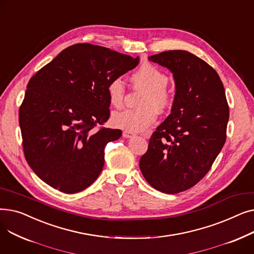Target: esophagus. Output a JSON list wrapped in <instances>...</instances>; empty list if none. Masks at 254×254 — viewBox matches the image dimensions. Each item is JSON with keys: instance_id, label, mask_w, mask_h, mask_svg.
Listing matches in <instances>:
<instances>
[{"instance_id": "34e87169", "label": "esophagus", "mask_w": 254, "mask_h": 254, "mask_svg": "<svg viewBox=\"0 0 254 254\" xmlns=\"http://www.w3.org/2000/svg\"><path fill=\"white\" fill-rule=\"evenodd\" d=\"M123 136L125 137V138H127V139H129V138H132L135 136V134L134 132H130V131H128V130H124V132H123Z\"/></svg>"}]
</instances>
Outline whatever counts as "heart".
Listing matches in <instances>:
<instances>
[{"label":"heart","instance_id":"obj_1","mask_svg":"<svg viewBox=\"0 0 254 254\" xmlns=\"http://www.w3.org/2000/svg\"><path fill=\"white\" fill-rule=\"evenodd\" d=\"M132 82L137 87L145 90L140 105L142 108L126 109L115 112L112 115V124L119 128L130 132H139L148 128L156 120V110H165L172 102V93L166 87L168 76L156 66L144 64L132 74ZM107 95L110 104L115 108H120L124 104L126 87L122 79L115 78L107 86Z\"/></svg>","mask_w":254,"mask_h":254}]
</instances>
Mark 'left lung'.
Instances as JSON below:
<instances>
[{
  "instance_id": "1",
  "label": "left lung",
  "mask_w": 254,
  "mask_h": 254,
  "mask_svg": "<svg viewBox=\"0 0 254 254\" xmlns=\"http://www.w3.org/2000/svg\"><path fill=\"white\" fill-rule=\"evenodd\" d=\"M173 73L171 114L156 127L140 170L153 189L174 194L188 190L209 172L226 139L229 105L217 72L185 50L148 58Z\"/></svg>"
}]
</instances>
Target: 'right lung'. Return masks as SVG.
I'll list each match as a JSON object with an SVG mask.
<instances>
[{"label": "right lung", "instance_id": "obj_1", "mask_svg": "<svg viewBox=\"0 0 254 254\" xmlns=\"http://www.w3.org/2000/svg\"><path fill=\"white\" fill-rule=\"evenodd\" d=\"M138 64V57L80 43L64 49L30 79L19 126L25 159L40 179L64 193L97 180L105 146L123 134L93 129L110 116L107 86Z\"/></svg>", "mask_w": 254, "mask_h": 254}]
</instances>
